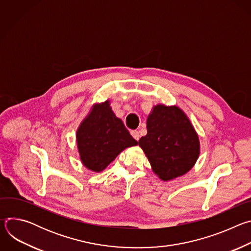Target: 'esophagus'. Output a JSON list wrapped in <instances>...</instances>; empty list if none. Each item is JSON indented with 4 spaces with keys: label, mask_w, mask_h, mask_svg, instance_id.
Returning <instances> with one entry per match:
<instances>
[{
    "label": "esophagus",
    "mask_w": 251,
    "mask_h": 251,
    "mask_svg": "<svg viewBox=\"0 0 251 251\" xmlns=\"http://www.w3.org/2000/svg\"><path fill=\"white\" fill-rule=\"evenodd\" d=\"M131 135L133 136V138H134L136 141H138V140H139V138H140L139 132H138L137 130H133V131H131Z\"/></svg>",
    "instance_id": "obj_1"
}]
</instances>
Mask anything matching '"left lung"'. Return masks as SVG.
<instances>
[{
    "instance_id": "left-lung-1",
    "label": "left lung",
    "mask_w": 251,
    "mask_h": 251,
    "mask_svg": "<svg viewBox=\"0 0 251 251\" xmlns=\"http://www.w3.org/2000/svg\"><path fill=\"white\" fill-rule=\"evenodd\" d=\"M139 146L153 173L167 182L187 174L197 163L201 145L190 118L176 105L157 104L147 117V135Z\"/></svg>"
}]
</instances>
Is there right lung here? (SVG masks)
<instances>
[{"mask_svg": "<svg viewBox=\"0 0 251 251\" xmlns=\"http://www.w3.org/2000/svg\"><path fill=\"white\" fill-rule=\"evenodd\" d=\"M110 104L109 99L94 103L75 134L80 162L94 173L104 171L122 151L138 145Z\"/></svg>", "mask_w": 251, "mask_h": 251, "instance_id": "obj_1", "label": "right lung"}]
</instances>
